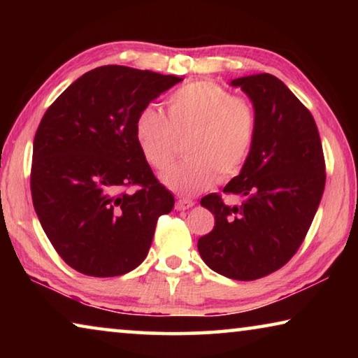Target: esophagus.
<instances>
[{
	"label": "esophagus",
	"mask_w": 358,
	"mask_h": 358,
	"mask_svg": "<svg viewBox=\"0 0 358 358\" xmlns=\"http://www.w3.org/2000/svg\"><path fill=\"white\" fill-rule=\"evenodd\" d=\"M192 205H194V202H192V201H189V199H178L177 203H175V210L183 211V210L191 208Z\"/></svg>",
	"instance_id": "obj_1"
}]
</instances>
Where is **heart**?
Returning <instances> with one entry per match:
<instances>
[{
  "mask_svg": "<svg viewBox=\"0 0 358 358\" xmlns=\"http://www.w3.org/2000/svg\"><path fill=\"white\" fill-rule=\"evenodd\" d=\"M257 117L252 104L237 98L211 80L178 88L167 99V117L155 107L137 113L134 137L143 159L155 171H164L186 138L187 161L161 175L173 192L192 196L220 180L227 181L243 171L256 141Z\"/></svg>",
  "mask_w": 358,
  "mask_h": 358,
  "instance_id": "b5f03b06",
  "label": "heart"
}]
</instances>
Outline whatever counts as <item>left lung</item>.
I'll return each mask as SVG.
<instances>
[{"mask_svg": "<svg viewBox=\"0 0 358 358\" xmlns=\"http://www.w3.org/2000/svg\"><path fill=\"white\" fill-rule=\"evenodd\" d=\"M232 85L252 101L256 141L243 171L224 187L241 203L229 207L216 192L201 201L215 215V227L197 250L216 273L254 281L299 251L322 199L325 159L311 112L280 78L264 72Z\"/></svg>", "mask_w": 358, "mask_h": 358, "instance_id": "8db88e82", "label": "left lung"}]
</instances>
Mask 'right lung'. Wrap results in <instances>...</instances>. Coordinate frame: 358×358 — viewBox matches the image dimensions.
Listing matches in <instances>:
<instances>
[{"label":"right lung","mask_w":358,"mask_h":358,"mask_svg":"<svg viewBox=\"0 0 358 358\" xmlns=\"http://www.w3.org/2000/svg\"><path fill=\"white\" fill-rule=\"evenodd\" d=\"M183 80L126 66L88 71L47 108L33 142L31 197L66 264L83 275L120 276L147 257L157 217L173 194L145 162L137 113Z\"/></svg>","instance_id":"right-lung-1"}]
</instances>
